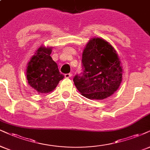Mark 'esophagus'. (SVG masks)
<instances>
[{
  "label": "esophagus",
  "mask_w": 150,
  "mask_h": 150,
  "mask_svg": "<svg viewBox=\"0 0 150 150\" xmlns=\"http://www.w3.org/2000/svg\"><path fill=\"white\" fill-rule=\"evenodd\" d=\"M64 76H65V78H71V77L72 76V74H71V73L66 74H64Z\"/></svg>",
  "instance_id": "esophagus-1"
}]
</instances>
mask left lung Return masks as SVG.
<instances>
[{"instance_id": "left-lung-1", "label": "left lung", "mask_w": 150, "mask_h": 150, "mask_svg": "<svg viewBox=\"0 0 150 150\" xmlns=\"http://www.w3.org/2000/svg\"><path fill=\"white\" fill-rule=\"evenodd\" d=\"M83 72L75 75L74 82L84 97L103 99L118 89L122 69L114 48L101 38L91 39L82 55Z\"/></svg>"}]
</instances>
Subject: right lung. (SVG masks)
<instances>
[{
	"instance_id": "1",
	"label": "right lung",
	"mask_w": 150,
	"mask_h": 150,
	"mask_svg": "<svg viewBox=\"0 0 150 150\" xmlns=\"http://www.w3.org/2000/svg\"><path fill=\"white\" fill-rule=\"evenodd\" d=\"M51 51V48H39L28 64V82L39 93L51 92L64 76L50 56Z\"/></svg>"
}]
</instances>
